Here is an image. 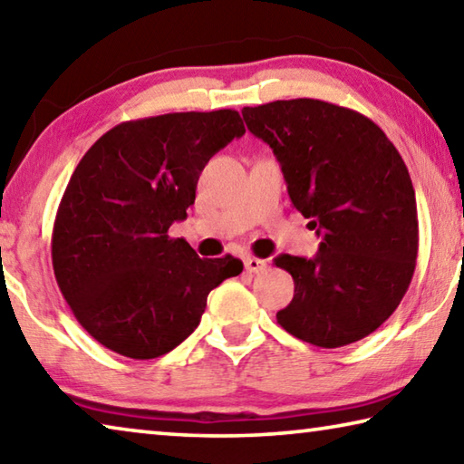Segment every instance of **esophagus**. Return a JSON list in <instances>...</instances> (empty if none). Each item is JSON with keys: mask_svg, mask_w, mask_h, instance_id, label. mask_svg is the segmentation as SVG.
<instances>
[{"mask_svg": "<svg viewBox=\"0 0 464 464\" xmlns=\"http://www.w3.org/2000/svg\"><path fill=\"white\" fill-rule=\"evenodd\" d=\"M268 268V262L262 260V257H254V256H247L246 257V270L251 274H260Z\"/></svg>", "mask_w": 464, "mask_h": 464, "instance_id": "1", "label": "esophagus"}]
</instances>
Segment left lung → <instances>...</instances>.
Returning <instances> with one entry per match:
<instances>
[{"mask_svg": "<svg viewBox=\"0 0 464 464\" xmlns=\"http://www.w3.org/2000/svg\"><path fill=\"white\" fill-rule=\"evenodd\" d=\"M241 114L272 147L295 208L321 235L313 260H274L295 280L278 324L319 348L371 335L399 307L418 257V207L401 155L379 124L332 102L276 100Z\"/></svg>", "mask_w": 464, "mask_h": 464, "instance_id": "1", "label": "left lung"}]
</instances>
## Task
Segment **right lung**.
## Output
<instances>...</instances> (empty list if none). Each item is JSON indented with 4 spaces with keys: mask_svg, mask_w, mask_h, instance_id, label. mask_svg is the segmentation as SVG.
Segmentation results:
<instances>
[{
    "mask_svg": "<svg viewBox=\"0 0 464 464\" xmlns=\"http://www.w3.org/2000/svg\"><path fill=\"white\" fill-rule=\"evenodd\" d=\"M246 132L237 110L116 124L77 163L53 225L57 285L75 319L116 354H168L200 324L207 296L243 262L202 260L171 239L210 157Z\"/></svg>",
    "mask_w": 464,
    "mask_h": 464,
    "instance_id": "right-lung-1",
    "label": "right lung"
}]
</instances>
